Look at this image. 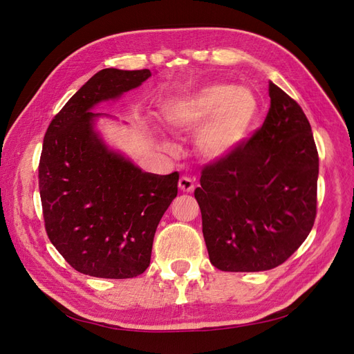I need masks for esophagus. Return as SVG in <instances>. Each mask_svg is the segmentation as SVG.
Returning a JSON list of instances; mask_svg holds the SVG:
<instances>
[{"instance_id": "34e87169", "label": "esophagus", "mask_w": 354, "mask_h": 354, "mask_svg": "<svg viewBox=\"0 0 354 354\" xmlns=\"http://www.w3.org/2000/svg\"><path fill=\"white\" fill-rule=\"evenodd\" d=\"M178 187H180L181 192H194L195 181L187 176H183V177H180V180H178Z\"/></svg>"}]
</instances>
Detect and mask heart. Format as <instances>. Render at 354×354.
<instances>
[{
    "instance_id": "obj_1",
    "label": "heart",
    "mask_w": 354,
    "mask_h": 354,
    "mask_svg": "<svg viewBox=\"0 0 354 354\" xmlns=\"http://www.w3.org/2000/svg\"><path fill=\"white\" fill-rule=\"evenodd\" d=\"M259 116V100L245 87L209 84L171 103L165 121L176 134H198V149L209 159L227 156L251 133Z\"/></svg>"
}]
</instances>
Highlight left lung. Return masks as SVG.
Here are the masks:
<instances>
[{
	"label": "left lung",
	"mask_w": 354,
	"mask_h": 354,
	"mask_svg": "<svg viewBox=\"0 0 354 354\" xmlns=\"http://www.w3.org/2000/svg\"><path fill=\"white\" fill-rule=\"evenodd\" d=\"M269 95L261 128L203 167L195 190L209 261L223 272L274 269L315 224L319 155L312 127L273 82Z\"/></svg>",
	"instance_id": "left-lung-1"
}]
</instances>
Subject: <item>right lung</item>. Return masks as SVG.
Returning <instances> with one entry per match:
<instances>
[{
	"label": "right lung",
	"instance_id": "add662e5",
	"mask_svg": "<svg viewBox=\"0 0 354 354\" xmlns=\"http://www.w3.org/2000/svg\"><path fill=\"white\" fill-rule=\"evenodd\" d=\"M152 77L149 69H102L53 118L42 143L38 185L46 232L75 270L128 279L151 264L158 224L177 196L178 173H145L109 151L94 131V104Z\"/></svg>",
	"mask_w": 354,
	"mask_h": 354
}]
</instances>
